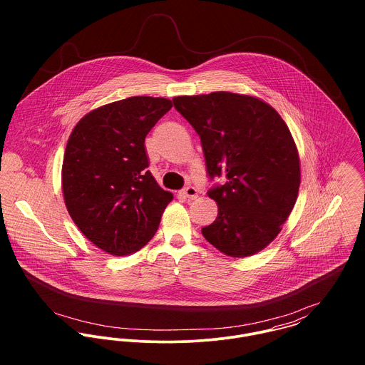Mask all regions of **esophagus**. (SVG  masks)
<instances>
[{
  "mask_svg": "<svg viewBox=\"0 0 365 365\" xmlns=\"http://www.w3.org/2000/svg\"><path fill=\"white\" fill-rule=\"evenodd\" d=\"M181 194H182L185 198H188V200H195V198H198V190H197L195 187H187V188L182 190Z\"/></svg>",
  "mask_w": 365,
  "mask_h": 365,
  "instance_id": "obj_1",
  "label": "esophagus"
}]
</instances>
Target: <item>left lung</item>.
<instances>
[{
    "label": "left lung",
    "instance_id": "1",
    "mask_svg": "<svg viewBox=\"0 0 365 365\" xmlns=\"http://www.w3.org/2000/svg\"><path fill=\"white\" fill-rule=\"evenodd\" d=\"M200 135L217 204L213 223L202 227L209 243L230 257H249L281 232L294 208L299 155L279 113L260 98L229 91L173 98Z\"/></svg>",
    "mask_w": 365,
    "mask_h": 365
}]
</instances>
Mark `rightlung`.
<instances>
[{
	"label": "right lung",
	"instance_id": "obj_1",
	"mask_svg": "<svg viewBox=\"0 0 365 365\" xmlns=\"http://www.w3.org/2000/svg\"><path fill=\"white\" fill-rule=\"evenodd\" d=\"M173 103L130 97L103 105L74 126L63 157L64 204L81 233L112 256L139 252L173 194L148 170L145 139Z\"/></svg>",
	"mask_w": 365,
	"mask_h": 365
}]
</instances>
